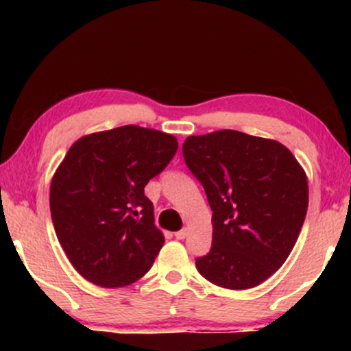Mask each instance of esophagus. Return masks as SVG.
Instances as JSON below:
<instances>
[{"instance_id": "1", "label": "esophagus", "mask_w": 351, "mask_h": 351, "mask_svg": "<svg viewBox=\"0 0 351 351\" xmlns=\"http://www.w3.org/2000/svg\"><path fill=\"white\" fill-rule=\"evenodd\" d=\"M186 236H188L186 229H181V231H176V232H175L176 239H184V237H186Z\"/></svg>"}]
</instances>
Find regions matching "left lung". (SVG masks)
<instances>
[{
    "mask_svg": "<svg viewBox=\"0 0 351 351\" xmlns=\"http://www.w3.org/2000/svg\"><path fill=\"white\" fill-rule=\"evenodd\" d=\"M183 156L213 211V245L196 259L204 279L256 287L292 252L308 206L304 168L284 145L237 130L188 136Z\"/></svg>",
    "mask_w": 351,
    "mask_h": 351,
    "instance_id": "1",
    "label": "left lung"
}]
</instances>
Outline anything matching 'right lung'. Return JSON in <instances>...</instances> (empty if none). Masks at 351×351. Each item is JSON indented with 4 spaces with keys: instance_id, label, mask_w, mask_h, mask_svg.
<instances>
[{
    "instance_id": "add662e5",
    "label": "right lung",
    "mask_w": 351,
    "mask_h": 351,
    "mask_svg": "<svg viewBox=\"0 0 351 351\" xmlns=\"http://www.w3.org/2000/svg\"><path fill=\"white\" fill-rule=\"evenodd\" d=\"M178 150L170 134L123 125L72 143L51 181V216L67 259L100 287L150 271L165 243L143 189Z\"/></svg>"
}]
</instances>
